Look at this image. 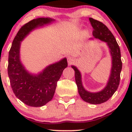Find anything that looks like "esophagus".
Instances as JSON below:
<instances>
[{
  "label": "esophagus",
  "instance_id": "esophagus-1",
  "mask_svg": "<svg viewBox=\"0 0 132 132\" xmlns=\"http://www.w3.org/2000/svg\"><path fill=\"white\" fill-rule=\"evenodd\" d=\"M67 60H68V64H72V63H73L74 62H75V59H74L72 57H71V56L68 57Z\"/></svg>",
  "mask_w": 132,
  "mask_h": 132
}]
</instances>
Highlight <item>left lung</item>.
Masks as SVG:
<instances>
[{"mask_svg":"<svg viewBox=\"0 0 132 132\" xmlns=\"http://www.w3.org/2000/svg\"><path fill=\"white\" fill-rule=\"evenodd\" d=\"M89 20L94 28L92 32L94 37L90 38L89 40L96 38L105 42L109 50L112 66L108 81L104 88L100 91L95 92L88 91L83 86L82 75L80 71L74 65H72L71 68L75 70L76 83L82 99L89 104H100L108 101L119 87L122 63L121 61L120 50L111 31L102 22L92 18H89Z\"/></svg>","mask_w":132,"mask_h":132,"instance_id":"1","label":"left lung"}]
</instances>
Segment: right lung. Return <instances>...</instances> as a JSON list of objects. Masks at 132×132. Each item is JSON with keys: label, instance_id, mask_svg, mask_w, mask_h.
<instances>
[{"label": "right lung", "instance_id": "add662e5", "mask_svg": "<svg viewBox=\"0 0 132 132\" xmlns=\"http://www.w3.org/2000/svg\"><path fill=\"white\" fill-rule=\"evenodd\" d=\"M54 21L48 17L38 18L24 25L13 39L9 51L8 75L12 89L18 99L31 107H42L53 99L57 82L68 66L67 59L48 65L37 74L31 73L21 61V43L33 30Z\"/></svg>", "mask_w": 132, "mask_h": 132}]
</instances>
